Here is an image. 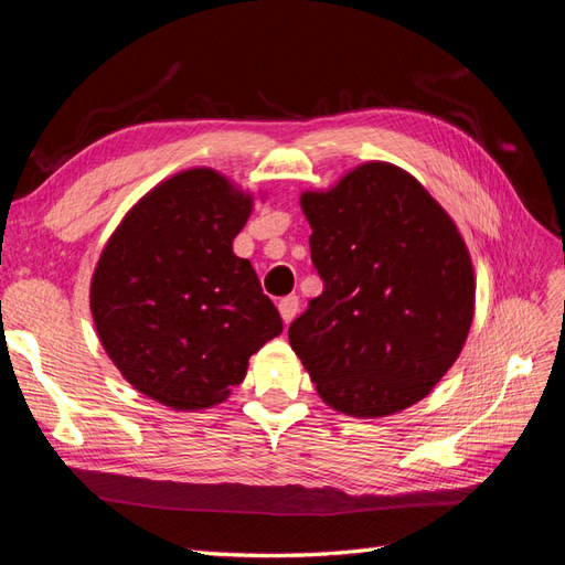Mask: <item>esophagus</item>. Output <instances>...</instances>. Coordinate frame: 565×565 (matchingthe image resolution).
Instances as JSON below:
<instances>
[{"label":"esophagus","instance_id":"34e87169","mask_svg":"<svg viewBox=\"0 0 565 565\" xmlns=\"http://www.w3.org/2000/svg\"><path fill=\"white\" fill-rule=\"evenodd\" d=\"M298 296H286V298H281V302H279V312H281V319H284V324H291V321L296 319V315H298Z\"/></svg>","mask_w":565,"mask_h":565}]
</instances>
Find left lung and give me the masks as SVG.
<instances>
[{"label":"left lung","instance_id":"left-lung-1","mask_svg":"<svg viewBox=\"0 0 565 565\" xmlns=\"http://www.w3.org/2000/svg\"><path fill=\"white\" fill-rule=\"evenodd\" d=\"M300 207L324 291L288 341L319 397L360 418L424 399L473 321L471 255L440 203L391 163H364Z\"/></svg>","mask_w":565,"mask_h":565}]
</instances>
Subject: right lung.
I'll use <instances>...</instances> for the list:
<instances>
[{
    "label": "right lung",
    "mask_w": 565,
    "mask_h": 565,
    "mask_svg": "<svg viewBox=\"0 0 565 565\" xmlns=\"http://www.w3.org/2000/svg\"><path fill=\"white\" fill-rule=\"evenodd\" d=\"M253 211L211 168L151 189L96 263L89 308L125 381L177 412L213 407L284 324L232 241Z\"/></svg>",
    "instance_id": "1"
}]
</instances>
